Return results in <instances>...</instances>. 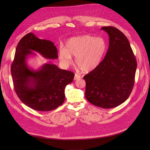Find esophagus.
I'll use <instances>...</instances> for the list:
<instances>
[{
	"mask_svg": "<svg viewBox=\"0 0 150 150\" xmlns=\"http://www.w3.org/2000/svg\"><path fill=\"white\" fill-rule=\"evenodd\" d=\"M81 78V76L78 75V74H75V76H74V80H78Z\"/></svg>",
	"mask_w": 150,
	"mask_h": 150,
	"instance_id": "34e87169",
	"label": "esophagus"
}]
</instances>
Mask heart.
Returning a JSON list of instances; mask_svg holds the SVG:
<instances>
[{
    "label": "heart",
    "instance_id": "heart-1",
    "mask_svg": "<svg viewBox=\"0 0 150 150\" xmlns=\"http://www.w3.org/2000/svg\"><path fill=\"white\" fill-rule=\"evenodd\" d=\"M106 50L107 44L103 38L83 35L68 39L58 54L63 65H71L72 56H75L76 65L83 72H90L99 66Z\"/></svg>",
    "mask_w": 150,
    "mask_h": 150
}]
</instances>
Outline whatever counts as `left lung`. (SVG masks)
Instances as JSON below:
<instances>
[{
    "instance_id": "obj_1",
    "label": "left lung",
    "mask_w": 150,
    "mask_h": 150,
    "mask_svg": "<svg viewBox=\"0 0 150 150\" xmlns=\"http://www.w3.org/2000/svg\"><path fill=\"white\" fill-rule=\"evenodd\" d=\"M101 30L109 35V48L99 66L83 76L85 95L91 104L110 109L129 97L137 63L129 40L123 33L113 27H103Z\"/></svg>"
}]
</instances>
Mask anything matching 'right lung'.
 Returning a JSON list of instances; mask_svg holds the SVG:
<instances>
[{"instance_id": "1", "label": "right lung", "mask_w": 150, "mask_h": 150, "mask_svg": "<svg viewBox=\"0 0 150 150\" xmlns=\"http://www.w3.org/2000/svg\"><path fill=\"white\" fill-rule=\"evenodd\" d=\"M37 52L46 59H56L57 50L50 41L40 39L30 33L16 46L11 74L15 91L24 104L35 110L48 112L57 108L65 101V88L73 81L74 74L59 69L50 62L34 70L27 65L29 56Z\"/></svg>"}]
</instances>
